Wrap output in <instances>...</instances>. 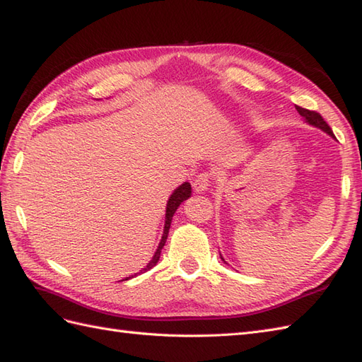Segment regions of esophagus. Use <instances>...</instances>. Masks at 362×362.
Masks as SVG:
<instances>
[{"label": "esophagus", "mask_w": 362, "mask_h": 362, "mask_svg": "<svg viewBox=\"0 0 362 362\" xmlns=\"http://www.w3.org/2000/svg\"><path fill=\"white\" fill-rule=\"evenodd\" d=\"M211 187V175L208 173H200L196 179L192 182L194 192H205Z\"/></svg>", "instance_id": "34e87169"}]
</instances>
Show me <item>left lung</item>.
I'll use <instances>...</instances> for the list:
<instances>
[{
  "mask_svg": "<svg viewBox=\"0 0 362 362\" xmlns=\"http://www.w3.org/2000/svg\"><path fill=\"white\" fill-rule=\"evenodd\" d=\"M296 111H298V113L304 117V120H305V122H308L309 125L317 127V128L322 129V132L327 133L330 137H335V136H333L332 129H330V127L327 125L326 120H324L322 116H321L320 113H317V111H310V110H305V108H301V107H296ZM220 257H221V255H220ZM221 260L225 262V258L221 257ZM225 263H226V262H225ZM226 264H228V263H226Z\"/></svg>",
  "mask_w": 362,
  "mask_h": 362,
  "instance_id": "left-lung-1",
  "label": "left lung"
}]
</instances>
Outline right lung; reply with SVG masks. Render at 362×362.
Masks as SVG:
<instances>
[{
    "label": "right lung",
    "mask_w": 362,
    "mask_h": 362,
    "mask_svg": "<svg viewBox=\"0 0 362 362\" xmlns=\"http://www.w3.org/2000/svg\"><path fill=\"white\" fill-rule=\"evenodd\" d=\"M191 197V185L188 183V182H183L180 187H177L174 189V192L171 194L170 196V199H168V202H166V212H165V226H163V234H162V238H160V243H159V246H157V249H156V252H154V255H153V258H151V262L148 263L144 269L139 272V274H144V272H146V271H150L151 267H154L156 264H157V262H159V258H160V252H162V247L165 246V242H166V237H168V233H170V226H171V220H173V216H174V212L177 211V208L180 206V203L182 202H185V200H188ZM137 274H134V275H132V276H127L125 280H129V278H133V276H136Z\"/></svg>",
    "instance_id": "1"
}]
</instances>
